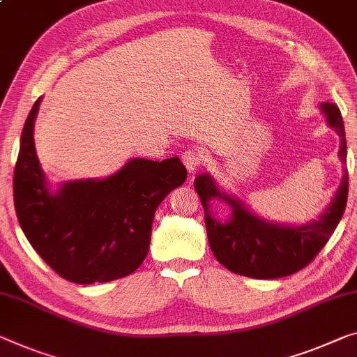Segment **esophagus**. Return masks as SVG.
Here are the masks:
<instances>
[{
    "label": "esophagus",
    "mask_w": 357,
    "mask_h": 357,
    "mask_svg": "<svg viewBox=\"0 0 357 357\" xmlns=\"http://www.w3.org/2000/svg\"><path fill=\"white\" fill-rule=\"evenodd\" d=\"M204 155L199 150H186L182 155V162L185 164L186 171L188 172H196L204 166Z\"/></svg>",
    "instance_id": "obj_1"
}]
</instances>
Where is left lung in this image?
Wrapping results in <instances>:
<instances>
[{
	"label": "left lung",
	"mask_w": 357,
	"mask_h": 357,
	"mask_svg": "<svg viewBox=\"0 0 357 357\" xmlns=\"http://www.w3.org/2000/svg\"><path fill=\"white\" fill-rule=\"evenodd\" d=\"M321 108L327 116L328 126L337 130L340 137L338 156L347 162L342 113L332 102H324ZM195 188L204 207L207 238L215 259L227 270L241 276L276 279L303 270L327 244L347 207L348 171H344L335 196L319 220L303 227H286L261 220L234 197L220 193L212 177L206 174L197 175ZM212 197L223 199L232 206L234 215L229 222L220 224L211 218L206 201Z\"/></svg>",
	"instance_id": "8db88e82"
}]
</instances>
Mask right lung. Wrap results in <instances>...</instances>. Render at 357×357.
Segmentation results:
<instances>
[{"label": "right lung", "mask_w": 357, "mask_h": 357, "mask_svg": "<svg viewBox=\"0 0 357 357\" xmlns=\"http://www.w3.org/2000/svg\"><path fill=\"white\" fill-rule=\"evenodd\" d=\"M40 102L25 121L14 169L20 228L41 259L70 282L129 276L150 249L158 206L186 180L185 166L177 156L161 162L134 158L107 178L70 182L49 193L33 142Z\"/></svg>", "instance_id": "obj_1"}]
</instances>
